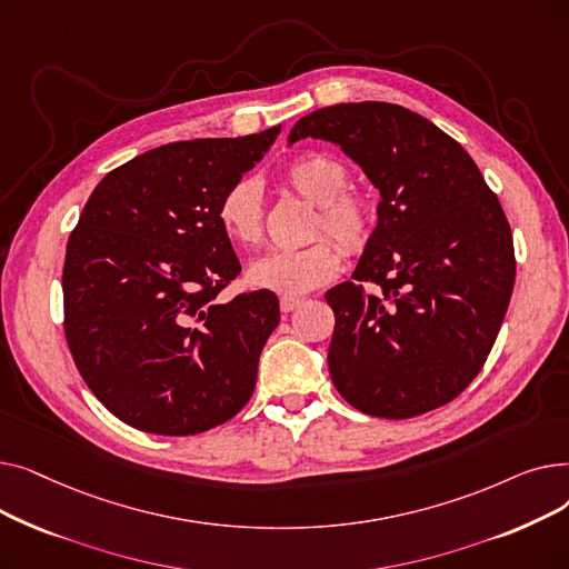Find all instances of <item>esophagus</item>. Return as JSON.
I'll return each mask as SVG.
<instances>
[{
    "label": "esophagus",
    "instance_id": "34e87169",
    "mask_svg": "<svg viewBox=\"0 0 569 569\" xmlns=\"http://www.w3.org/2000/svg\"><path fill=\"white\" fill-rule=\"evenodd\" d=\"M302 302H305L302 297H297V295H295V297L283 295V297H281V302H279V307H281V311H283V313H290V311H295L297 307H300Z\"/></svg>",
    "mask_w": 569,
    "mask_h": 569
}]
</instances>
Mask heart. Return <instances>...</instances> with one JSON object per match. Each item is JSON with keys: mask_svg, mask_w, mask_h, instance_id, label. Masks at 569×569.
Masks as SVG:
<instances>
[{"mask_svg": "<svg viewBox=\"0 0 569 569\" xmlns=\"http://www.w3.org/2000/svg\"><path fill=\"white\" fill-rule=\"evenodd\" d=\"M281 182L318 207L313 234L332 233L350 253L362 251L373 237L378 212L373 202L348 189V168L330 154H302L281 170ZM221 230L239 247H258L262 239V196L253 179H237L219 200ZM335 238V239H336ZM333 239V240H335ZM320 238L300 251H274L249 269L253 286L279 295H302L341 272V249Z\"/></svg>", "mask_w": 569, "mask_h": 569, "instance_id": "obj_1", "label": "heart"}]
</instances>
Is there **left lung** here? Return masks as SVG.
Returning a JSON list of instances; mask_svg holds the SVG:
<instances>
[{
    "label": "left lung",
    "instance_id": "1",
    "mask_svg": "<svg viewBox=\"0 0 569 569\" xmlns=\"http://www.w3.org/2000/svg\"><path fill=\"white\" fill-rule=\"evenodd\" d=\"M309 136L341 144L382 196L355 281L325 292L335 387L382 420L455 401L482 371L515 288L498 196L455 138L395 103L313 110L288 142Z\"/></svg>",
    "mask_w": 569,
    "mask_h": 569
}]
</instances>
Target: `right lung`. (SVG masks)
Wrapping results in <instances>:
<instances>
[{"mask_svg":"<svg viewBox=\"0 0 569 569\" xmlns=\"http://www.w3.org/2000/svg\"><path fill=\"white\" fill-rule=\"evenodd\" d=\"M279 133L149 149L89 196L62 269L64 337L89 390L124 425L196 436L251 399L279 300L253 290L217 302L242 272L217 207Z\"/></svg>","mask_w":569,"mask_h":569,"instance_id":"add662e5","label":"right lung"}]
</instances>
